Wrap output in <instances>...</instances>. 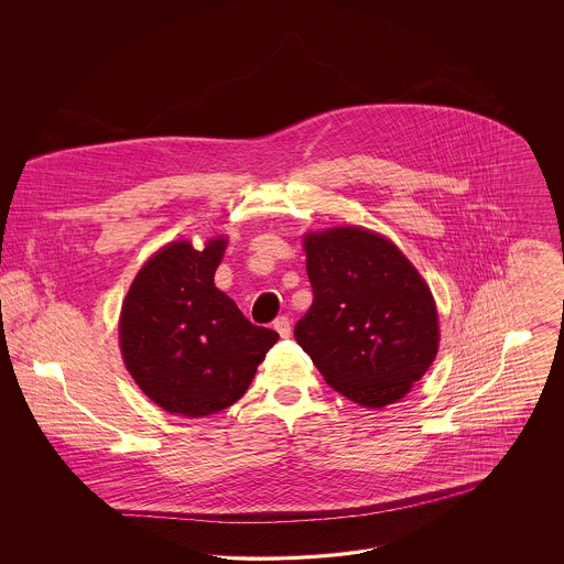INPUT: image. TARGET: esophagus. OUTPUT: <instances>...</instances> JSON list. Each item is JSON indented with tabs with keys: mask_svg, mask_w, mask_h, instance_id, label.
Segmentation results:
<instances>
[{
	"mask_svg": "<svg viewBox=\"0 0 564 564\" xmlns=\"http://www.w3.org/2000/svg\"><path fill=\"white\" fill-rule=\"evenodd\" d=\"M272 325H274V329L279 332L281 338H290L292 336V323H290L288 317H279Z\"/></svg>",
	"mask_w": 564,
	"mask_h": 564,
	"instance_id": "34e87169",
	"label": "esophagus"
}]
</instances>
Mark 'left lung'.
Segmentation results:
<instances>
[{
  "label": "left lung",
  "mask_w": 564,
  "mask_h": 564,
  "mask_svg": "<svg viewBox=\"0 0 564 564\" xmlns=\"http://www.w3.org/2000/svg\"><path fill=\"white\" fill-rule=\"evenodd\" d=\"M302 247L315 297L295 325L297 345L350 402H400L440 349L427 281L395 242L361 226L304 232Z\"/></svg>",
  "instance_id": "8db88e82"
}]
</instances>
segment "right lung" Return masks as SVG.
Listing matches in <instances>:
<instances>
[{
    "label": "right lung",
    "instance_id": "obj_1",
    "mask_svg": "<svg viewBox=\"0 0 564 564\" xmlns=\"http://www.w3.org/2000/svg\"><path fill=\"white\" fill-rule=\"evenodd\" d=\"M228 237L166 242L134 274L118 340L137 387L169 414L200 419L239 402L279 334L215 288Z\"/></svg>",
    "mask_w": 564,
    "mask_h": 564
}]
</instances>
